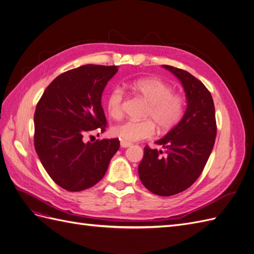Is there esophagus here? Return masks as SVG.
Here are the masks:
<instances>
[{
  "label": "esophagus",
  "mask_w": 254,
  "mask_h": 254,
  "mask_svg": "<svg viewBox=\"0 0 254 254\" xmlns=\"http://www.w3.org/2000/svg\"><path fill=\"white\" fill-rule=\"evenodd\" d=\"M129 146H131V143L126 142V141H121V147L123 148H127Z\"/></svg>",
  "instance_id": "1"
}]
</instances>
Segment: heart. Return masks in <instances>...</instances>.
<instances>
[{
  "mask_svg": "<svg viewBox=\"0 0 254 254\" xmlns=\"http://www.w3.org/2000/svg\"><path fill=\"white\" fill-rule=\"evenodd\" d=\"M130 89L142 96L149 104L146 117L155 121L161 130H170L183 117L186 99L183 95L173 92L172 87L158 78H141L130 83ZM124 91L120 87L112 88L106 97V109L110 118L120 119L123 114ZM153 120V121H154ZM152 120H128L111 128V134L122 141L136 142L149 139L156 132Z\"/></svg>",
  "mask_w": 254,
  "mask_h": 254,
  "instance_id": "heart-1",
  "label": "heart"
}]
</instances>
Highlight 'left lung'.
Here are the masks:
<instances>
[{"label":"left lung","instance_id":"1","mask_svg":"<svg viewBox=\"0 0 254 254\" xmlns=\"http://www.w3.org/2000/svg\"><path fill=\"white\" fill-rule=\"evenodd\" d=\"M178 78L186 92L187 109L181 121L155 143L162 150L144 148L139 165L143 186L159 196H173L189 189L202 173L216 137L212 95L189 72L162 65Z\"/></svg>","mask_w":254,"mask_h":254}]
</instances>
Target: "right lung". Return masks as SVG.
<instances>
[{
    "label": "right lung",
    "instance_id": "add662e5",
    "mask_svg": "<svg viewBox=\"0 0 254 254\" xmlns=\"http://www.w3.org/2000/svg\"><path fill=\"white\" fill-rule=\"evenodd\" d=\"M118 67L87 64L63 73L37 104L35 149L49 176L66 190L93 187L120 148L118 139L83 141L84 134L94 129L105 131L102 95Z\"/></svg>",
    "mask_w": 254,
    "mask_h": 254
}]
</instances>
